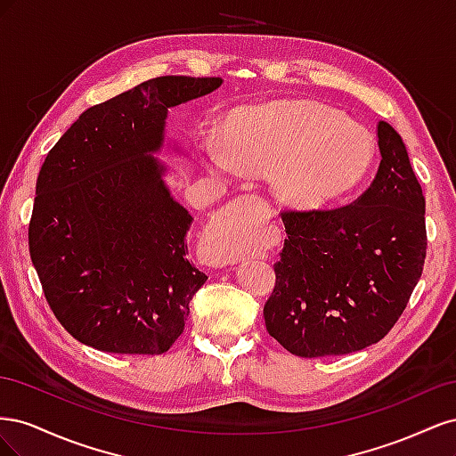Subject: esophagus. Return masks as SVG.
<instances>
[{"instance_id":"1","label":"esophagus","mask_w":456,"mask_h":456,"mask_svg":"<svg viewBox=\"0 0 456 456\" xmlns=\"http://www.w3.org/2000/svg\"><path fill=\"white\" fill-rule=\"evenodd\" d=\"M207 258H209L213 266H218V268L238 265V260H240V256L226 251L223 240L216 236L209 238V241H207Z\"/></svg>"}]
</instances>
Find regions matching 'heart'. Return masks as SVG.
Listing matches in <instances>:
<instances>
[{
    "label": "heart",
    "mask_w": 456,
    "mask_h": 456,
    "mask_svg": "<svg viewBox=\"0 0 456 456\" xmlns=\"http://www.w3.org/2000/svg\"><path fill=\"white\" fill-rule=\"evenodd\" d=\"M226 163L256 175H273L278 194L297 207H322L360 184L375 158V141L362 123L337 110L308 102H280L241 110L224 126ZM226 163L215 159L224 171ZM226 251H253L243 238L223 240Z\"/></svg>",
    "instance_id": "1"
}]
</instances>
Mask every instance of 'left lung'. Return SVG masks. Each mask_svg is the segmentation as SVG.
<instances>
[{
	"mask_svg": "<svg viewBox=\"0 0 456 456\" xmlns=\"http://www.w3.org/2000/svg\"><path fill=\"white\" fill-rule=\"evenodd\" d=\"M380 165L355 201L281 211L287 238L265 305L270 337L298 357L344 355L390 333L426 258V200L402 136L377 126Z\"/></svg>",
	"mask_w": 456,
	"mask_h": 456,
	"instance_id": "8db88e82",
	"label": "left lung"
}]
</instances>
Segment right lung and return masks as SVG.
Masks as SVG:
<instances>
[{
  "mask_svg": "<svg viewBox=\"0 0 456 456\" xmlns=\"http://www.w3.org/2000/svg\"><path fill=\"white\" fill-rule=\"evenodd\" d=\"M220 77L161 76L86 110L41 165L30 256L54 317L101 352H167L207 275L186 258L194 218L161 181L151 151L167 108Z\"/></svg>",
  "mask_w": 456,
  "mask_h": 456,
  "instance_id": "obj_1",
  "label": "right lung"
}]
</instances>
